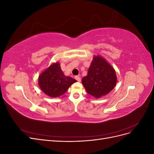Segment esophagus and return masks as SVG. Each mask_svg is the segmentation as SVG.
<instances>
[{
  "label": "esophagus",
  "mask_w": 154,
  "mask_h": 154,
  "mask_svg": "<svg viewBox=\"0 0 154 154\" xmlns=\"http://www.w3.org/2000/svg\"><path fill=\"white\" fill-rule=\"evenodd\" d=\"M75 79L78 82H81V78H80V76H75Z\"/></svg>",
  "instance_id": "34e87169"
}]
</instances>
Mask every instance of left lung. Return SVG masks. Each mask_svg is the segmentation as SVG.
Here are the masks:
<instances>
[{
    "instance_id": "8db88e82",
    "label": "left lung",
    "mask_w": 154,
    "mask_h": 154,
    "mask_svg": "<svg viewBox=\"0 0 154 154\" xmlns=\"http://www.w3.org/2000/svg\"><path fill=\"white\" fill-rule=\"evenodd\" d=\"M117 83L114 69L101 56H94L82 84L88 94L96 98L105 96L113 89Z\"/></svg>"
}]
</instances>
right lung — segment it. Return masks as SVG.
<instances>
[{
    "label": "right lung",
    "mask_w": 154,
    "mask_h": 154,
    "mask_svg": "<svg viewBox=\"0 0 154 154\" xmlns=\"http://www.w3.org/2000/svg\"><path fill=\"white\" fill-rule=\"evenodd\" d=\"M75 82L76 80L64 75L58 62L51 65L38 77V85L41 90L52 97L62 96Z\"/></svg>",
    "instance_id": "1"
}]
</instances>
